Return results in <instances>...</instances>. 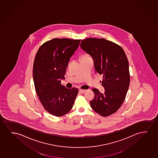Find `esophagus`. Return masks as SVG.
<instances>
[{
    "label": "esophagus",
    "mask_w": 158,
    "mask_h": 158,
    "mask_svg": "<svg viewBox=\"0 0 158 158\" xmlns=\"http://www.w3.org/2000/svg\"><path fill=\"white\" fill-rule=\"evenodd\" d=\"M87 91V90H84V89H80V90H79V92L81 94L85 93V91Z\"/></svg>",
    "instance_id": "obj_1"
}]
</instances>
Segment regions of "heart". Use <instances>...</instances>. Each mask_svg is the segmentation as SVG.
<instances>
[{
    "mask_svg": "<svg viewBox=\"0 0 158 158\" xmlns=\"http://www.w3.org/2000/svg\"><path fill=\"white\" fill-rule=\"evenodd\" d=\"M86 57H90L89 56L87 55H85L83 56L81 58H86Z\"/></svg>",
    "mask_w": 158,
    "mask_h": 158,
    "instance_id": "obj_1",
    "label": "heart"
}]
</instances>
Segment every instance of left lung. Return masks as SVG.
Segmentation results:
<instances>
[{
    "instance_id": "obj_1",
    "label": "left lung",
    "mask_w": 158,
    "mask_h": 158,
    "mask_svg": "<svg viewBox=\"0 0 158 158\" xmlns=\"http://www.w3.org/2000/svg\"><path fill=\"white\" fill-rule=\"evenodd\" d=\"M80 47L94 60L96 72L102 75L105 93L93 89L95 98L90 106L96 113L108 116L115 113L125 100L129 86V64L121 47L104 38L82 40Z\"/></svg>"
}]
</instances>
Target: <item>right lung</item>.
Returning a JSON list of instances; mask_svg holds the SVG:
<instances>
[{"instance_id": "right-lung-1", "label": "right lung", "mask_w": 158, "mask_h": 158, "mask_svg": "<svg viewBox=\"0 0 158 158\" xmlns=\"http://www.w3.org/2000/svg\"><path fill=\"white\" fill-rule=\"evenodd\" d=\"M81 40L55 38L38 49L34 60L33 79L37 95L44 109L56 116L68 113L73 106L78 89L61 85L70 58Z\"/></svg>"}]
</instances>
